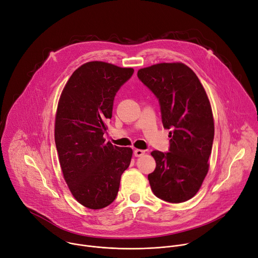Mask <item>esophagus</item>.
Listing matches in <instances>:
<instances>
[{
    "mask_svg": "<svg viewBox=\"0 0 258 258\" xmlns=\"http://www.w3.org/2000/svg\"><path fill=\"white\" fill-rule=\"evenodd\" d=\"M145 154V151L144 150H141V149H136L135 151H134V155L136 156V157H141V156H143Z\"/></svg>",
    "mask_w": 258,
    "mask_h": 258,
    "instance_id": "obj_1",
    "label": "esophagus"
}]
</instances>
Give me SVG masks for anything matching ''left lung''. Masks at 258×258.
Segmentation results:
<instances>
[{
	"instance_id": "1",
	"label": "left lung",
	"mask_w": 258,
	"mask_h": 258,
	"mask_svg": "<svg viewBox=\"0 0 258 258\" xmlns=\"http://www.w3.org/2000/svg\"><path fill=\"white\" fill-rule=\"evenodd\" d=\"M138 78L158 98L162 123L169 130V152L153 151L148 174L154 195L170 203L194 197L208 172L214 120L206 91L195 72L181 62L141 68Z\"/></svg>"
}]
</instances>
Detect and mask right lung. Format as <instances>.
<instances>
[{"mask_svg":"<svg viewBox=\"0 0 258 258\" xmlns=\"http://www.w3.org/2000/svg\"><path fill=\"white\" fill-rule=\"evenodd\" d=\"M133 73V68L87 62L72 73L59 98L54 136L60 167L72 196L90 209L114 201L132 160V148L105 142L103 135L116 92Z\"/></svg>","mask_w":258,"mask_h":258,"instance_id":"obj_1","label":"right lung"}]
</instances>
